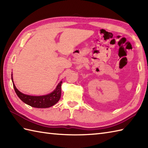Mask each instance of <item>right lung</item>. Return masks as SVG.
<instances>
[{
    "label": "right lung",
    "mask_w": 148,
    "mask_h": 148,
    "mask_svg": "<svg viewBox=\"0 0 148 148\" xmlns=\"http://www.w3.org/2000/svg\"><path fill=\"white\" fill-rule=\"evenodd\" d=\"M11 79L13 87L18 97L22 101L26 104L29 105L33 108H48L56 104L58 102L61 97V85L62 81L60 82L56 88L51 93L47 94V95L41 96H32L26 95L20 92L15 86L13 79H12V74H11Z\"/></svg>",
    "instance_id": "1"
}]
</instances>
